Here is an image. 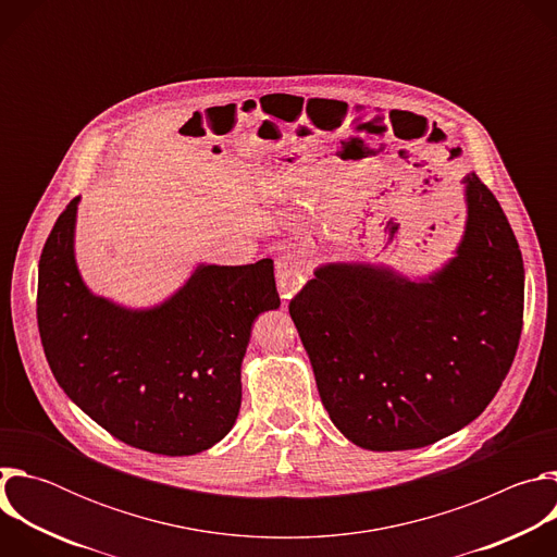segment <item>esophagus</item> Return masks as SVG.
<instances>
[{"label":"esophagus","instance_id":"obj_1","mask_svg":"<svg viewBox=\"0 0 557 557\" xmlns=\"http://www.w3.org/2000/svg\"><path fill=\"white\" fill-rule=\"evenodd\" d=\"M277 288L284 299H290L308 280V262L301 256L286 253L275 262Z\"/></svg>","mask_w":557,"mask_h":557}]
</instances>
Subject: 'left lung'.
I'll use <instances>...</instances> for the list:
<instances>
[{
	"mask_svg": "<svg viewBox=\"0 0 557 557\" xmlns=\"http://www.w3.org/2000/svg\"><path fill=\"white\" fill-rule=\"evenodd\" d=\"M462 185L465 231L438 271L410 280L331 262L288 304L331 421L363 449H417L458 432L513 363L522 253L496 196L475 174Z\"/></svg>",
	"mask_w": 557,
	"mask_h": 557,
	"instance_id": "obj_1",
	"label": "left lung"
}]
</instances>
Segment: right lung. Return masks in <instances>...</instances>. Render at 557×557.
Wrapping results in <instances>:
<instances>
[{
	"label": "right lung",
	"mask_w": 557,
	"mask_h": 557,
	"mask_svg": "<svg viewBox=\"0 0 557 557\" xmlns=\"http://www.w3.org/2000/svg\"><path fill=\"white\" fill-rule=\"evenodd\" d=\"M78 200L39 260L37 324L57 383L119 441L163 456L213 447L235 425L256 317L280 308L273 260L198 264L151 308L95 295L74 260Z\"/></svg>",
	"instance_id": "1"
}]
</instances>
